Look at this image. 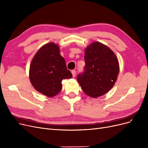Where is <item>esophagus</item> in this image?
<instances>
[{
  "label": "esophagus",
  "mask_w": 148,
  "mask_h": 148,
  "mask_svg": "<svg viewBox=\"0 0 148 148\" xmlns=\"http://www.w3.org/2000/svg\"><path fill=\"white\" fill-rule=\"evenodd\" d=\"M71 73H72L73 77H75V75H76V70H71Z\"/></svg>",
  "instance_id": "1"
}]
</instances>
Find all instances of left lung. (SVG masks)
<instances>
[{
  "mask_svg": "<svg viewBox=\"0 0 148 148\" xmlns=\"http://www.w3.org/2000/svg\"><path fill=\"white\" fill-rule=\"evenodd\" d=\"M84 71L77 76L83 91L92 97L104 95L114 86L119 64L114 52L101 42H95L85 49Z\"/></svg>",
  "mask_w": 148,
  "mask_h": 148,
  "instance_id": "left-lung-1",
  "label": "left lung"
}]
</instances>
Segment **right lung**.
I'll use <instances>...</instances> for the list:
<instances>
[{
    "label": "right lung",
    "instance_id": "add662e5",
    "mask_svg": "<svg viewBox=\"0 0 148 148\" xmlns=\"http://www.w3.org/2000/svg\"><path fill=\"white\" fill-rule=\"evenodd\" d=\"M72 78L58 45L49 42L43 46L33 57L29 68V79L38 91L48 97L58 95L62 81Z\"/></svg>",
    "mask_w": 148,
    "mask_h": 148
}]
</instances>
